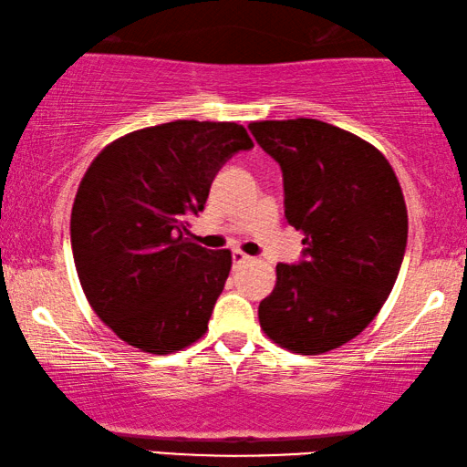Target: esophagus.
Returning <instances> with one entry per match:
<instances>
[{
  "label": "esophagus",
  "mask_w": 467,
  "mask_h": 467,
  "mask_svg": "<svg viewBox=\"0 0 467 467\" xmlns=\"http://www.w3.org/2000/svg\"><path fill=\"white\" fill-rule=\"evenodd\" d=\"M251 257H248L246 253H242L240 248H234L232 251V261H234V265H240V264H244V261H248Z\"/></svg>",
  "instance_id": "esophagus-1"
}]
</instances>
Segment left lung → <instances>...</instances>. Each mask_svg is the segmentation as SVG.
Instances as JSON below:
<instances>
[{"instance_id":"obj_1","label":"left lung","mask_w":467,"mask_h":467,"mask_svg":"<svg viewBox=\"0 0 467 467\" xmlns=\"http://www.w3.org/2000/svg\"><path fill=\"white\" fill-rule=\"evenodd\" d=\"M248 130L283 170L285 216L306 244L299 264L276 265L261 329L293 353H327L374 321L400 274L408 213L398 176L379 149L323 120Z\"/></svg>"}]
</instances>
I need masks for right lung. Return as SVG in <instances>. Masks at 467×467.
<instances>
[{
	"instance_id": "obj_1",
	"label": "right lung",
	"mask_w": 467,
	"mask_h": 467,
	"mask_svg": "<svg viewBox=\"0 0 467 467\" xmlns=\"http://www.w3.org/2000/svg\"><path fill=\"white\" fill-rule=\"evenodd\" d=\"M253 140L238 123L174 120L108 144L82 176L72 253L82 291L120 340L168 355L206 334L232 253L187 238L216 171Z\"/></svg>"
}]
</instances>
